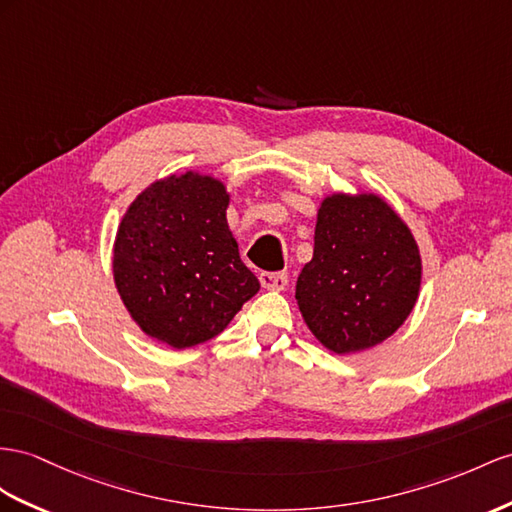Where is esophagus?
I'll use <instances>...</instances> for the list:
<instances>
[{
	"label": "esophagus",
	"mask_w": 512,
	"mask_h": 512,
	"mask_svg": "<svg viewBox=\"0 0 512 512\" xmlns=\"http://www.w3.org/2000/svg\"><path fill=\"white\" fill-rule=\"evenodd\" d=\"M259 281L261 287H266V290H285L287 272H261Z\"/></svg>",
	"instance_id": "1"
}]
</instances>
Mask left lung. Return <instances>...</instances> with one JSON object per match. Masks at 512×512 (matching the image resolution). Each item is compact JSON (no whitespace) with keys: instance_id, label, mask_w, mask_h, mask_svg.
Wrapping results in <instances>:
<instances>
[{"instance_id":"obj_1","label":"left lung","mask_w":512,"mask_h":512,"mask_svg":"<svg viewBox=\"0 0 512 512\" xmlns=\"http://www.w3.org/2000/svg\"><path fill=\"white\" fill-rule=\"evenodd\" d=\"M419 283V248L381 196H326L313 257L296 281L300 313L320 344L348 355L385 342L409 318Z\"/></svg>"}]
</instances>
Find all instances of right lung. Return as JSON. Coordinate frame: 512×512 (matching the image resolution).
Wrapping results in <instances>:
<instances>
[{
    "label": "right lung",
    "mask_w": 512,
    "mask_h": 512,
    "mask_svg": "<svg viewBox=\"0 0 512 512\" xmlns=\"http://www.w3.org/2000/svg\"><path fill=\"white\" fill-rule=\"evenodd\" d=\"M229 194L214 177L186 173L138 194L114 242V283L140 329L173 348L227 329L259 292L227 225Z\"/></svg>",
    "instance_id": "right-lung-1"
}]
</instances>
